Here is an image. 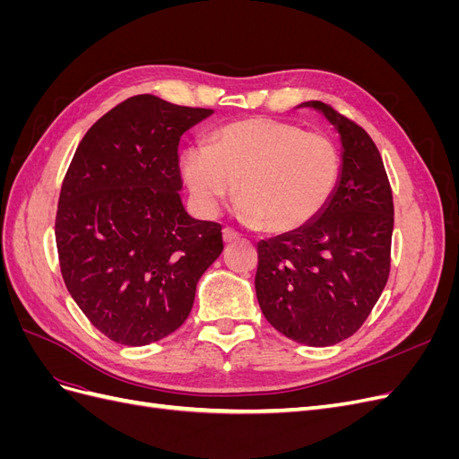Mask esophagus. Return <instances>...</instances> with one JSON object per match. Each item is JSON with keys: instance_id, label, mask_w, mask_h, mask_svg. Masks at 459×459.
Returning <instances> with one entry per match:
<instances>
[{"instance_id": "obj_1", "label": "esophagus", "mask_w": 459, "mask_h": 459, "mask_svg": "<svg viewBox=\"0 0 459 459\" xmlns=\"http://www.w3.org/2000/svg\"><path fill=\"white\" fill-rule=\"evenodd\" d=\"M221 235H224V241L226 243H233V241H238L241 235L235 231V230H231V228H224V231H221Z\"/></svg>"}]
</instances>
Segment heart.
I'll return each instance as SVG.
<instances>
[{"label":"heart","instance_id":"b5f03b06","mask_svg":"<svg viewBox=\"0 0 459 459\" xmlns=\"http://www.w3.org/2000/svg\"><path fill=\"white\" fill-rule=\"evenodd\" d=\"M339 172V149L325 134L272 118L231 122L206 147L182 157L184 179L203 214H216L238 184L245 216L272 233L312 221L335 191Z\"/></svg>","mask_w":459,"mask_h":459}]
</instances>
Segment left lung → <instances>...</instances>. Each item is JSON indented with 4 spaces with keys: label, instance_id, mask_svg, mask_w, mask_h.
Listing matches in <instances>:
<instances>
[{
    "label": "left lung",
    "instance_id": "1",
    "mask_svg": "<svg viewBox=\"0 0 459 459\" xmlns=\"http://www.w3.org/2000/svg\"><path fill=\"white\" fill-rule=\"evenodd\" d=\"M342 142L331 199L307 226L258 243L256 297L264 317L290 341L331 346L352 337L379 300L391 272L393 191L369 134L312 101Z\"/></svg>",
    "mask_w": 459,
    "mask_h": 459
}]
</instances>
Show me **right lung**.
<instances>
[{"instance_id":"add662e5","label":"right lung","mask_w":459,"mask_h":459,"mask_svg":"<svg viewBox=\"0 0 459 459\" xmlns=\"http://www.w3.org/2000/svg\"><path fill=\"white\" fill-rule=\"evenodd\" d=\"M212 108L134 95L82 137L55 216L68 293L91 325L143 346L182 325L204 270L224 251L221 226L191 218L178 145Z\"/></svg>"}]
</instances>
